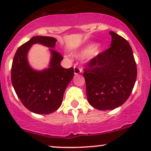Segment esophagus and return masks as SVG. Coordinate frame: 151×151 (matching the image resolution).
<instances>
[{"instance_id":"obj_1","label":"esophagus","mask_w":151,"mask_h":151,"mask_svg":"<svg viewBox=\"0 0 151 151\" xmlns=\"http://www.w3.org/2000/svg\"><path fill=\"white\" fill-rule=\"evenodd\" d=\"M81 72H82V71H81V69L79 68V67H77V66H74V74H75V75H77V74H81Z\"/></svg>"}]
</instances>
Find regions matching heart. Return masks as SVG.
Wrapping results in <instances>:
<instances>
[{
	"instance_id": "1",
	"label": "heart",
	"mask_w": 151,
	"mask_h": 151,
	"mask_svg": "<svg viewBox=\"0 0 151 151\" xmlns=\"http://www.w3.org/2000/svg\"><path fill=\"white\" fill-rule=\"evenodd\" d=\"M101 53V49L98 47H95V45H89L84 47L82 49L79 50V51L75 53V56L77 58H84V57L89 55L90 58H93L98 56Z\"/></svg>"
}]
</instances>
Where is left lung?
<instances>
[{
  "label": "left lung",
  "instance_id": "8db88e82",
  "mask_svg": "<svg viewBox=\"0 0 151 151\" xmlns=\"http://www.w3.org/2000/svg\"><path fill=\"white\" fill-rule=\"evenodd\" d=\"M111 47L88 63L83 74L89 103L101 111L120 106L131 95L137 77L132 48L124 37L110 31Z\"/></svg>",
  "mask_w": 151,
  "mask_h": 151
}]
</instances>
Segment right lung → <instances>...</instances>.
Masks as SVG:
<instances>
[{"mask_svg": "<svg viewBox=\"0 0 151 151\" xmlns=\"http://www.w3.org/2000/svg\"><path fill=\"white\" fill-rule=\"evenodd\" d=\"M57 40L46 36H34L17 50L11 68V81L17 96L30 111L49 114L60 108L65 91L74 77V68L60 65L63 58L54 50ZM50 48L51 58L47 68L36 70L29 65L27 54L33 44Z\"/></svg>", "mask_w": 151, "mask_h": 151, "instance_id": "obj_1", "label": "right lung"}]
</instances>
